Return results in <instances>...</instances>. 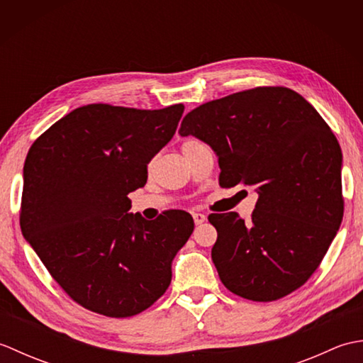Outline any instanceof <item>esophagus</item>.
I'll use <instances>...</instances> for the list:
<instances>
[{
    "label": "esophagus",
    "mask_w": 363,
    "mask_h": 363,
    "mask_svg": "<svg viewBox=\"0 0 363 363\" xmlns=\"http://www.w3.org/2000/svg\"><path fill=\"white\" fill-rule=\"evenodd\" d=\"M207 220V217L204 213H199V212H194V221L195 225H203V223Z\"/></svg>",
    "instance_id": "34e87169"
}]
</instances>
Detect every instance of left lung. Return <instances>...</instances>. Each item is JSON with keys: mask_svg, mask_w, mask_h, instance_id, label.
Here are the masks:
<instances>
[{"mask_svg": "<svg viewBox=\"0 0 363 363\" xmlns=\"http://www.w3.org/2000/svg\"><path fill=\"white\" fill-rule=\"evenodd\" d=\"M179 134L212 146L221 187L259 195L250 223L209 215L225 287L268 303L304 285L343 218L342 150L315 107L287 87H256L196 107Z\"/></svg>", "mask_w": 363, "mask_h": 363, "instance_id": "1", "label": "left lung"}]
</instances>
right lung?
<instances>
[{
	"instance_id": "1",
	"label": "right lung",
	"mask_w": 363,
	"mask_h": 363,
	"mask_svg": "<svg viewBox=\"0 0 363 363\" xmlns=\"http://www.w3.org/2000/svg\"><path fill=\"white\" fill-rule=\"evenodd\" d=\"M182 104L142 111L87 104L54 123L23 168L20 226L52 279L76 303L112 318L148 309L172 282L194 218L129 213L148 164L172 140Z\"/></svg>"
}]
</instances>
